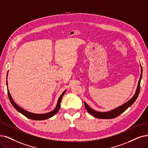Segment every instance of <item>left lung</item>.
Instances as JSON below:
<instances>
[{
    "instance_id": "1",
    "label": "left lung",
    "mask_w": 148,
    "mask_h": 148,
    "mask_svg": "<svg viewBox=\"0 0 148 148\" xmlns=\"http://www.w3.org/2000/svg\"><path fill=\"white\" fill-rule=\"evenodd\" d=\"M141 77H142V67L141 66V75L138 81L137 90H136L134 97L130 99L129 101L126 102L125 104H124L123 105L120 106V107L115 108V109H113L110 111L106 112H97V111L94 110L93 109L90 108L89 106H88L84 102V106L86 110L90 114H91L95 117L98 118V119H114V118L118 116H119L120 114L123 113V112H125L129 107H130V106H131L135 101V100L137 99L140 92V81L141 79Z\"/></svg>"
}]
</instances>
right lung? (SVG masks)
<instances>
[{
  "instance_id": "obj_1",
  "label": "right lung",
  "mask_w": 148,
  "mask_h": 148,
  "mask_svg": "<svg viewBox=\"0 0 148 148\" xmlns=\"http://www.w3.org/2000/svg\"><path fill=\"white\" fill-rule=\"evenodd\" d=\"M8 76V75H7ZM8 84L7 83V85ZM66 90H65L62 94L61 95L60 97V98H59V99L58 101V103H57V105H56V108L50 112H49V113H47V114H33V113H32V112H28L24 109H23L22 108H21V107H19V106H17L15 103L14 101H13V98H11L10 94V92H9V90H8V97H9V99H10V101L11 102V103L12 104V105L13 106V107L17 110L18 112H19L20 113H21L22 114H23L24 116H25L26 117L28 118V119H32V120H46V119H49V118L53 116V115H55L57 112L59 111V110H60V103H61V99H62V98L63 97V95H64L65 92H66Z\"/></svg>"
}]
</instances>
